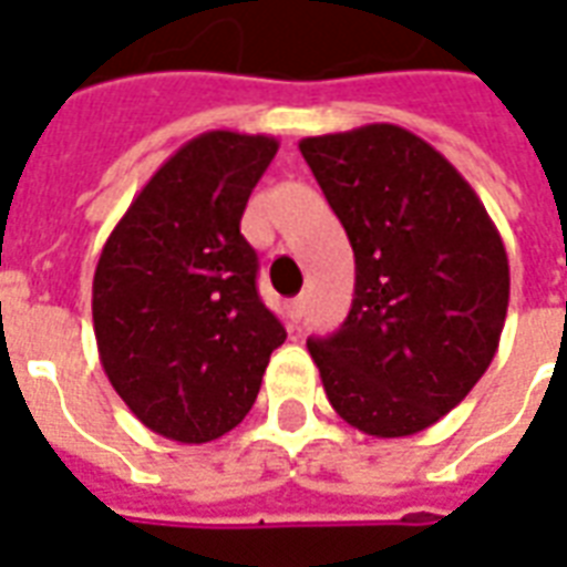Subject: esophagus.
I'll return each mask as SVG.
<instances>
[{"label":"esophagus","mask_w":567,"mask_h":567,"mask_svg":"<svg viewBox=\"0 0 567 567\" xmlns=\"http://www.w3.org/2000/svg\"><path fill=\"white\" fill-rule=\"evenodd\" d=\"M287 308H289V317H292V320H301V313H305V308H308V296L301 292V296H296V299L289 301Z\"/></svg>","instance_id":"obj_1"}]
</instances>
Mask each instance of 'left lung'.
I'll return each instance as SVG.
<instances>
[{
  "label": "left lung",
  "mask_w": 567,
  "mask_h": 567,
  "mask_svg": "<svg viewBox=\"0 0 567 567\" xmlns=\"http://www.w3.org/2000/svg\"><path fill=\"white\" fill-rule=\"evenodd\" d=\"M357 256L344 326L311 338L334 414L374 437L416 435L489 369L511 266L477 193L429 142L392 123L301 138Z\"/></svg>",
  "instance_id": "8db88e82"
}]
</instances>
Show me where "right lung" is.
I'll list each match as a JSON object with an SVG mask.
<instances>
[{
    "label": "right lung",
    "instance_id": "obj_1",
    "mask_svg": "<svg viewBox=\"0 0 567 567\" xmlns=\"http://www.w3.org/2000/svg\"><path fill=\"white\" fill-rule=\"evenodd\" d=\"M278 138L210 130L165 159L99 254L93 329L111 386L177 444L226 435L287 341L256 292L241 214Z\"/></svg>",
    "mask_w": 567,
    "mask_h": 567
}]
</instances>
